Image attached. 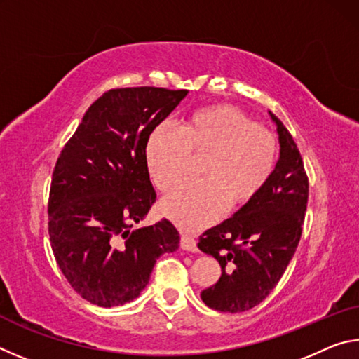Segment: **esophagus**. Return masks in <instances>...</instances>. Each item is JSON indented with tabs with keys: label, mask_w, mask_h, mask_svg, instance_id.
Listing matches in <instances>:
<instances>
[{
	"label": "esophagus",
	"mask_w": 359,
	"mask_h": 359,
	"mask_svg": "<svg viewBox=\"0 0 359 359\" xmlns=\"http://www.w3.org/2000/svg\"><path fill=\"white\" fill-rule=\"evenodd\" d=\"M180 247L184 248V250H188V252H198L196 241H194L191 236L187 234V233L180 234Z\"/></svg>",
	"instance_id": "obj_1"
}]
</instances>
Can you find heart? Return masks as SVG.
<instances>
[{
  "label": "heart",
  "instance_id": "1",
  "mask_svg": "<svg viewBox=\"0 0 359 359\" xmlns=\"http://www.w3.org/2000/svg\"><path fill=\"white\" fill-rule=\"evenodd\" d=\"M193 155H204L201 180L185 182L163 199L161 210L179 226L199 229L226 209L258 196L276 168L277 142L269 131L238 107L198 109L179 128L163 121L145 142V165L161 191L185 177Z\"/></svg>",
  "mask_w": 359,
  "mask_h": 359
}]
</instances>
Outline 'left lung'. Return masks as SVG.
<instances>
[{"label":"left lung","mask_w":359,"mask_h":359,"mask_svg":"<svg viewBox=\"0 0 359 359\" xmlns=\"http://www.w3.org/2000/svg\"><path fill=\"white\" fill-rule=\"evenodd\" d=\"M280 158L258 196L199 236L198 247L214 257L222 276L201 291L218 312L250 311L276 288L299 244L309 179L293 136L274 114Z\"/></svg>","instance_id":"1"}]
</instances>
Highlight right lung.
Masks as SVG:
<instances>
[{"instance_id":"add662e5","label":"right lung","mask_w":359,"mask_h":359,"mask_svg":"<svg viewBox=\"0 0 359 359\" xmlns=\"http://www.w3.org/2000/svg\"><path fill=\"white\" fill-rule=\"evenodd\" d=\"M187 93L160 87L107 90L58 156L47 205L53 257L76 293L96 306L136 299L156 259L179 248V231L166 218L131 228L156 199L145 142Z\"/></svg>"}]
</instances>
